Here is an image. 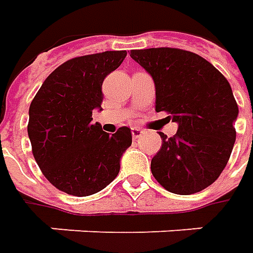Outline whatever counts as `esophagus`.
Masks as SVG:
<instances>
[{
    "label": "esophagus",
    "instance_id": "obj_1",
    "mask_svg": "<svg viewBox=\"0 0 253 253\" xmlns=\"http://www.w3.org/2000/svg\"><path fill=\"white\" fill-rule=\"evenodd\" d=\"M142 133H143V129L141 128H138V126H135V128H132V136H133V139H136V138H139Z\"/></svg>",
    "mask_w": 253,
    "mask_h": 253
}]
</instances>
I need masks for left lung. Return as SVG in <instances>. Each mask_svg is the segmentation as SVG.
Instances as JSON below:
<instances>
[{
  "label": "left lung",
  "mask_w": 253,
  "mask_h": 253,
  "mask_svg": "<svg viewBox=\"0 0 253 253\" xmlns=\"http://www.w3.org/2000/svg\"><path fill=\"white\" fill-rule=\"evenodd\" d=\"M131 57L151 74L156 111L171 114L179 128L151 163L153 177L174 194L199 193L218 179L235 143L238 105L228 80L199 54L152 47Z\"/></svg>",
  "instance_id": "left-lung-1"
}]
</instances>
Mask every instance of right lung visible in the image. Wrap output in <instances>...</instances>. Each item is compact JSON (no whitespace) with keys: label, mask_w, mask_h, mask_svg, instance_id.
<instances>
[{"label":"right lung","mask_w":253,"mask_h":253,"mask_svg":"<svg viewBox=\"0 0 253 253\" xmlns=\"http://www.w3.org/2000/svg\"><path fill=\"white\" fill-rule=\"evenodd\" d=\"M125 56L126 50H112L70 59L47 76L31 102L28 136L35 161L67 194L85 197L105 189L131 146L129 128L110 135L92 124V111H101L102 82Z\"/></svg>","instance_id":"obj_1"}]
</instances>
